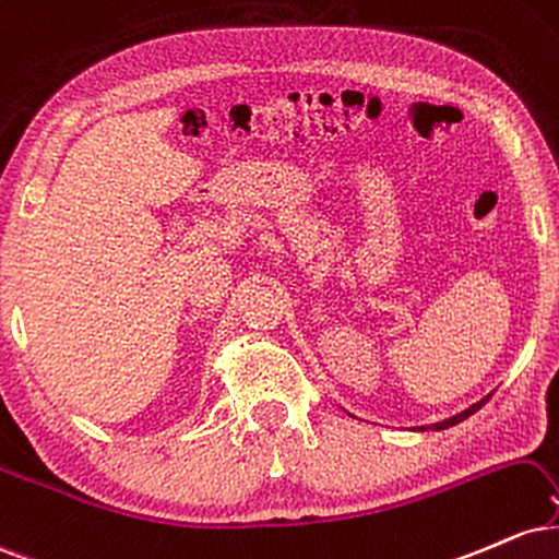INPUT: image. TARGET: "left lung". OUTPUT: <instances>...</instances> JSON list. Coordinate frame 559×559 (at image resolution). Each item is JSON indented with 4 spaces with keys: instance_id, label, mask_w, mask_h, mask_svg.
Segmentation results:
<instances>
[{
    "instance_id": "1",
    "label": "left lung",
    "mask_w": 559,
    "mask_h": 559,
    "mask_svg": "<svg viewBox=\"0 0 559 559\" xmlns=\"http://www.w3.org/2000/svg\"><path fill=\"white\" fill-rule=\"evenodd\" d=\"M489 397H491V395L481 397V400H478V403L471 405V408H465V411L457 413V416H452V418H444V421H439V424H431V429H435V431H442V429H450V426H455V424L465 421V418H468V416H474V413H476L478 408H481V405H487V400H489ZM416 431H426V426H418Z\"/></svg>"
}]
</instances>
